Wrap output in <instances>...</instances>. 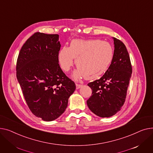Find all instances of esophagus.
<instances>
[{
  "label": "esophagus",
  "mask_w": 153,
  "mask_h": 153,
  "mask_svg": "<svg viewBox=\"0 0 153 153\" xmlns=\"http://www.w3.org/2000/svg\"><path fill=\"white\" fill-rule=\"evenodd\" d=\"M82 85H79V84H76V89H79V88H82Z\"/></svg>",
  "instance_id": "1"
}]
</instances>
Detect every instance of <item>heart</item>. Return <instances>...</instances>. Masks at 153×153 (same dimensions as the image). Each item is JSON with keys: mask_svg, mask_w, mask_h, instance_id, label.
Listing matches in <instances>:
<instances>
[{"mask_svg": "<svg viewBox=\"0 0 153 153\" xmlns=\"http://www.w3.org/2000/svg\"><path fill=\"white\" fill-rule=\"evenodd\" d=\"M114 57V49L107 41L100 39H74L70 47H62L58 53L60 67L68 72L75 59L78 68L73 76L75 79L85 77L94 79L104 74Z\"/></svg>", "mask_w": 153, "mask_h": 153, "instance_id": "heart-1", "label": "heart"}]
</instances>
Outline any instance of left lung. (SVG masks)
I'll return each instance as SVG.
<instances>
[{
	"label": "left lung",
	"instance_id": "8db88e82",
	"mask_svg": "<svg viewBox=\"0 0 153 153\" xmlns=\"http://www.w3.org/2000/svg\"><path fill=\"white\" fill-rule=\"evenodd\" d=\"M114 57L104 75L88 84L92 95L87 100L89 109L100 117H110L123 105L132 74L128 52L125 44L113 38Z\"/></svg>",
	"mask_w": 153,
	"mask_h": 153
}]
</instances>
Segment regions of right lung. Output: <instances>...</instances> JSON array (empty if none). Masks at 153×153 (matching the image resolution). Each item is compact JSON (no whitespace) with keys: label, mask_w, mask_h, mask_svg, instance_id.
Segmentation results:
<instances>
[{"label":"right lung","mask_w":153,"mask_h":153,"mask_svg":"<svg viewBox=\"0 0 153 153\" xmlns=\"http://www.w3.org/2000/svg\"><path fill=\"white\" fill-rule=\"evenodd\" d=\"M58 34L35 33L22 46L16 62V78L31 112L44 121L65 111L75 83L60 67Z\"/></svg>","instance_id":"obj_1"}]
</instances>
